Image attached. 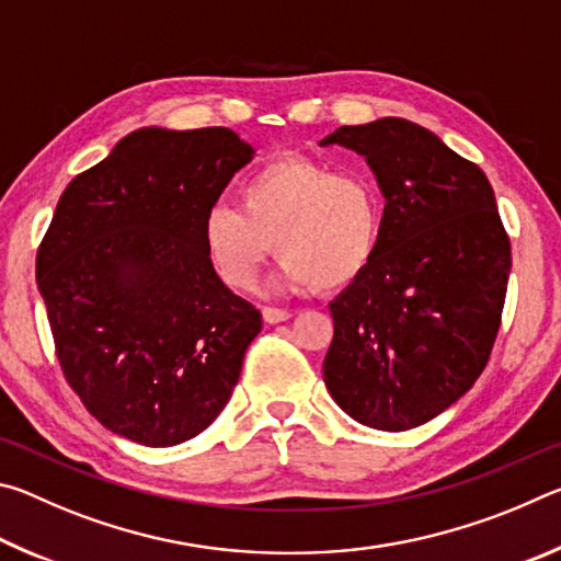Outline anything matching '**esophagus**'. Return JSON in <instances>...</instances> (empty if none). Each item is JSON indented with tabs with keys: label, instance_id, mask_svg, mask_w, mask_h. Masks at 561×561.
Returning <instances> with one entry per match:
<instances>
[{
	"label": "esophagus",
	"instance_id": "esophagus-1",
	"mask_svg": "<svg viewBox=\"0 0 561 561\" xmlns=\"http://www.w3.org/2000/svg\"><path fill=\"white\" fill-rule=\"evenodd\" d=\"M291 314L284 309H274V307H264L262 309V319L267 321V324H279V321H287Z\"/></svg>",
	"mask_w": 561,
	"mask_h": 561
}]
</instances>
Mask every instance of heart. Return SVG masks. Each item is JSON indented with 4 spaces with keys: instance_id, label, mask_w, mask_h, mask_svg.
<instances>
[{
    "instance_id": "b5f03b06",
    "label": "heart",
    "mask_w": 561,
    "mask_h": 561,
    "mask_svg": "<svg viewBox=\"0 0 561 561\" xmlns=\"http://www.w3.org/2000/svg\"><path fill=\"white\" fill-rule=\"evenodd\" d=\"M381 227V195L371 178L282 158L244 180L240 205L207 207L203 242L217 277L232 289L252 287L274 242L282 257L274 287L339 291L368 270Z\"/></svg>"
}]
</instances>
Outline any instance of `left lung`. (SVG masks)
I'll use <instances>...</instances> for the list:
<instances>
[{"instance_id": "left-lung-1", "label": "left lung", "mask_w": 561, "mask_h": 561, "mask_svg": "<svg viewBox=\"0 0 561 561\" xmlns=\"http://www.w3.org/2000/svg\"><path fill=\"white\" fill-rule=\"evenodd\" d=\"M334 144L366 158L386 207L376 257L329 304L324 383L360 425L411 431L460 401L485 368L510 240L485 173L433 130L386 116L319 140Z\"/></svg>"}]
</instances>
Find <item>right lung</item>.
Masks as SVG:
<instances>
[{
    "label": "right lung",
    "mask_w": 561,
    "mask_h": 561,
    "mask_svg": "<svg viewBox=\"0 0 561 561\" xmlns=\"http://www.w3.org/2000/svg\"><path fill=\"white\" fill-rule=\"evenodd\" d=\"M254 153L230 128L148 126L64 190L36 284L66 381L111 433L170 448L230 401L262 314L217 277L203 217Z\"/></svg>",
    "instance_id": "obj_1"
}]
</instances>
